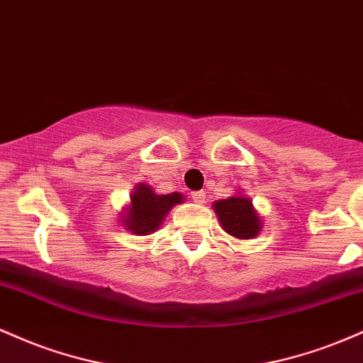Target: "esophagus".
Returning a JSON list of instances; mask_svg holds the SVG:
<instances>
[{"instance_id":"obj_1","label":"esophagus","mask_w":363,"mask_h":363,"mask_svg":"<svg viewBox=\"0 0 363 363\" xmlns=\"http://www.w3.org/2000/svg\"><path fill=\"white\" fill-rule=\"evenodd\" d=\"M191 198H193V201L198 203V205H203V203L206 201V193L205 191H196V193L191 194Z\"/></svg>"}]
</instances>
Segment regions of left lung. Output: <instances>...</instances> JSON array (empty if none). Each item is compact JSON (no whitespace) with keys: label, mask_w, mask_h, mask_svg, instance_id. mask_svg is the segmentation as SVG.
I'll list each match as a JSON object with an SVG mask.
<instances>
[{"label":"left lung","mask_w":363,"mask_h":363,"mask_svg":"<svg viewBox=\"0 0 363 363\" xmlns=\"http://www.w3.org/2000/svg\"><path fill=\"white\" fill-rule=\"evenodd\" d=\"M211 206H213L220 227L228 235L239 240H249L259 235L262 218L249 196L239 193L227 199H218Z\"/></svg>","instance_id":"8db88e82"}]
</instances>
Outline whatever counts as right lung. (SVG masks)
Listing matches in <instances>:
<instances>
[{"label": "right lung", "mask_w": 363, "mask_h": 363, "mask_svg": "<svg viewBox=\"0 0 363 363\" xmlns=\"http://www.w3.org/2000/svg\"><path fill=\"white\" fill-rule=\"evenodd\" d=\"M184 203L181 193L158 194L152 186L140 182L133 187L129 203L121 211V225L133 235H150L160 228L176 205Z\"/></svg>", "instance_id": "add662e5"}]
</instances>
